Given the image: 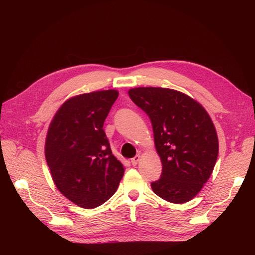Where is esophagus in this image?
Instances as JSON below:
<instances>
[{
    "label": "esophagus",
    "instance_id": "1",
    "mask_svg": "<svg viewBox=\"0 0 255 255\" xmlns=\"http://www.w3.org/2000/svg\"><path fill=\"white\" fill-rule=\"evenodd\" d=\"M139 160H140V155H136L135 157L130 159V163H132L133 166H136L138 163H139Z\"/></svg>",
    "mask_w": 255,
    "mask_h": 255
}]
</instances>
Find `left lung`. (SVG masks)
Instances as JSON below:
<instances>
[{
  "mask_svg": "<svg viewBox=\"0 0 255 255\" xmlns=\"http://www.w3.org/2000/svg\"><path fill=\"white\" fill-rule=\"evenodd\" d=\"M128 96L151 119L163 165L152 190L168 202L190 201L210 179L218 157V136L210 115L195 99L170 88L136 87Z\"/></svg>",
  "mask_w": 255,
  "mask_h": 255,
  "instance_id": "left-lung-1",
  "label": "left lung"
}]
</instances>
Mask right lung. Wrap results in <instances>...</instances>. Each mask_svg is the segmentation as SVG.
<instances>
[{
  "label": "right lung",
  "instance_id": "add662e5",
  "mask_svg": "<svg viewBox=\"0 0 255 255\" xmlns=\"http://www.w3.org/2000/svg\"><path fill=\"white\" fill-rule=\"evenodd\" d=\"M118 96V90L109 89L69 98L48 128L44 155L52 180L68 200L83 208L106 202L125 174L103 130Z\"/></svg>",
  "mask_w": 255,
  "mask_h": 255
}]
</instances>
